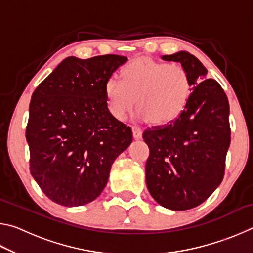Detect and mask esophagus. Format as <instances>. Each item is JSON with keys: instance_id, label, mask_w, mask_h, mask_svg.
I'll use <instances>...</instances> for the list:
<instances>
[{"instance_id": "obj_1", "label": "esophagus", "mask_w": 253, "mask_h": 253, "mask_svg": "<svg viewBox=\"0 0 253 253\" xmlns=\"http://www.w3.org/2000/svg\"><path fill=\"white\" fill-rule=\"evenodd\" d=\"M142 135H143L142 128L138 126H132V136H134L135 139L142 138Z\"/></svg>"}]
</instances>
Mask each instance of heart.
I'll return each mask as SVG.
<instances>
[{
  "instance_id": "obj_1",
  "label": "heart",
  "mask_w": 253,
  "mask_h": 253,
  "mask_svg": "<svg viewBox=\"0 0 253 253\" xmlns=\"http://www.w3.org/2000/svg\"><path fill=\"white\" fill-rule=\"evenodd\" d=\"M190 93L191 80L185 68L149 58L130 62L123 69L122 79L110 78L105 84L107 106L119 121L127 117L137 102V119L169 123L185 109Z\"/></svg>"
}]
</instances>
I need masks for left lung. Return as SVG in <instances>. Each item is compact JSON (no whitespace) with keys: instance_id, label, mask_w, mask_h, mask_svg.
<instances>
[{"instance_id":"left-lung-1","label":"left lung","mask_w":253,"mask_h":253,"mask_svg":"<svg viewBox=\"0 0 253 253\" xmlns=\"http://www.w3.org/2000/svg\"><path fill=\"white\" fill-rule=\"evenodd\" d=\"M162 59L181 62L193 90L175 121L144 131L149 147L146 185L162 207L184 211L203 203L223 179L231 140L229 101L217 81L203 80L207 69L193 54L179 51Z\"/></svg>"}]
</instances>
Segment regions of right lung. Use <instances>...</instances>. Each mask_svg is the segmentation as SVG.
I'll list each match as a JSON object with an SVG mask.
<instances>
[{
  "label": "right lung",
  "instance_id": "right-lung-1",
  "mask_svg": "<svg viewBox=\"0 0 253 253\" xmlns=\"http://www.w3.org/2000/svg\"><path fill=\"white\" fill-rule=\"evenodd\" d=\"M126 61L117 54L68 57L32 93L30 172L53 202L79 207L98 198L130 145L131 128L110 114L105 95L107 80Z\"/></svg>",
  "mask_w": 253,
  "mask_h": 253
}]
</instances>
